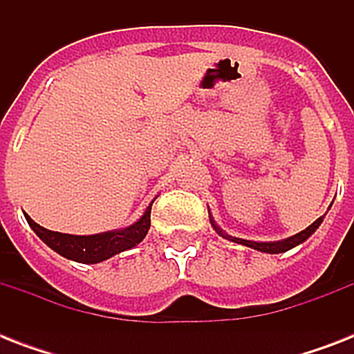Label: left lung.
<instances>
[{
    "label": "left lung",
    "mask_w": 354,
    "mask_h": 354,
    "mask_svg": "<svg viewBox=\"0 0 354 354\" xmlns=\"http://www.w3.org/2000/svg\"><path fill=\"white\" fill-rule=\"evenodd\" d=\"M329 209H330V205H329ZM207 211H209V209H207ZM324 216H319L318 221H314L310 226L305 227L303 232L296 233V235L286 236V239H283V241H270V242L246 241V239H239V236L227 235V233L224 232V230H222L218 224H216L215 218H213V215H211V213H209V222H211V226H213V230H215V232L218 233L222 239H227L230 242H236V244H242V246H248V248H252V250H257V252H263V253H285V252H288V250H292V248L299 246L301 242L307 241L308 236L313 235V233L316 232L319 226H322V222H324Z\"/></svg>",
    "instance_id": "left-lung-1"
}]
</instances>
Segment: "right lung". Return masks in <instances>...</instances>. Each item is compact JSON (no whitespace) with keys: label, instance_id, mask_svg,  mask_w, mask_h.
<instances>
[{"label":"right lung","instance_id":"1","mask_svg":"<svg viewBox=\"0 0 354 354\" xmlns=\"http://www.w3.org/2000/svg\"><path fill=\"white\" fill-rule=\"evenodd\" d=\"M156 198H158V194L150 200L149 205L145 207L143 215L133 224L121 227V230L95 233V235H69V233L51 232V230H46L40 224H36L27 213H25V221L29 222L32 232L58 255L75 261V263L97 264L118 255V253L132 250L143 241L150 230V209H152Z\"/></svg>","mask_w":354,"mask_h":354}]
</instances>
